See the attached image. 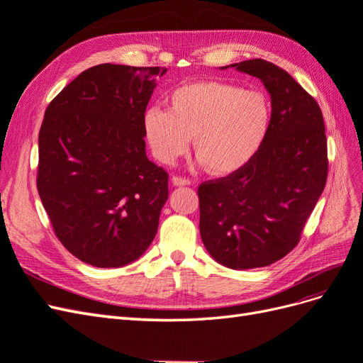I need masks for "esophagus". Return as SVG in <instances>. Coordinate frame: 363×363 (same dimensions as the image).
<instances>
[{
  "label": "esophagus",
  "mask_w": 363,
  "mask_h": 363,
  "mask_svg": "<svg viewBox=\"0 0 363 363\" xmlns=\"http://www.w3.org/2000/svg\"><path fill=\"white\" fill-rule=\"evenodd\" d=\"M172 184L174 186H189L191 180L186 179V177H182V175H174V177H172Z\"/></svg>",
  "instance_id": "1"
}]
</instances>
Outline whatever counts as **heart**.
I'll list each match as a JSON object with an SVG mask.
<instances>
[{"label": "heart", "instance_id": "obj_1", "mask_svg": "<svg viewBox=\"0 0 363 363\" xmlns=\"http://www.w3.org/2000/svg\"><path fill=\"white\" fill-rule=\"evenodd\" d=\"M168 108L150 107L144 131L155 157L171 164L194 138L195 155L215 175H232L256 159L268 138L272 107L259 91L224 82H194L175 87Z\"/></svg>", "mask_w": 363, "mask_h": 363}]
</instances>
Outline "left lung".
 Masks as SVG:
<instances>
[{"instance_id": "1", "label": "left lung", "mask_w": 363, "mask_h": 363, "mask_svg": "<svg viewBox=\"0 0 363 363\" xmlns=\"http://www.w3.org/2000/svg\"><path fill=\"white\" fill-rule=\"evenodd\" d=\"M271 95L268 138L247 168L199 186L200 235L211 256L232 269L268 267L300 242L328 172L323 112L277 65H230ZM227 68V67H225Z\"/></svg>"}]
</instances>
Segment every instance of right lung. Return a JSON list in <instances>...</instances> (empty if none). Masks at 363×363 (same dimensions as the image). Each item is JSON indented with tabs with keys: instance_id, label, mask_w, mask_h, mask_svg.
<instances>
[{
	"instance_id": "1",
	"label": "right lung",
	"mask_w": 363,
	"mask_h": 363,
	"mask_svg": "<svg viewBox=\"0 0 363 363\" xmlns=\"http://www.w3.org/2000/svg\"><path fill=\"white\" fill-rule=\"evenodd\" d=\"M160 67L103 63L48 104L39 131L38 192L71 255L119 268L152 242L168 172L148 160L144 116Z\"/></svg>"
}]
</instances>
